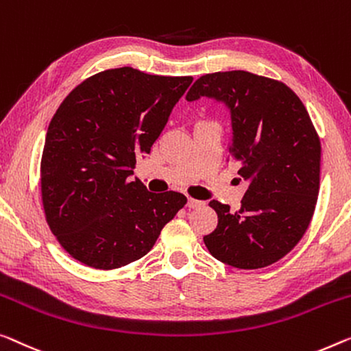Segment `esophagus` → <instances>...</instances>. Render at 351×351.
Listing matches in <instances>:
<instances>
[{
    "instance_id": "34e87169",
    "label": "esophagus",
    "mask_w": 351,
    "mask_h": 351,
    "mask_svg": "<svg viewBox=\"0 0 351 351\" xmlns=\"http://www.w3.org/2000/svg\"><path fill=\"white\" fill-rule=\"evenodd\" d=\"M202 205H203V203L200 200H193V198H189V200H187V208H191V209L200 208Z\"/></svg>"
}]
</instances>
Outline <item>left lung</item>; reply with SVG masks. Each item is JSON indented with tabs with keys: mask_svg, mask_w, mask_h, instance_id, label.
I'll list each match as a JSON object with an SVG mask.
<instances>
[{
	"mask_svg": "<svg viewBox=\"0 0 351 351\" xmlns=\"http://www.w3.org/2000/svg\"><path fill=\"white\" fill-rule=\"evenodd\" d=\"M209 97L230 110L228 159L249 182L241 209L209 202L217 227L203 238L209 254L239 269H258L300 243L320 189V138L301 99L285 83L245 71L202 75L189 102Z\"/></svg>",
	"mask_w": 351,
	"mask_h": 351,
	"instance_id": "1",
	"label": "left lung"
}]
</instances>
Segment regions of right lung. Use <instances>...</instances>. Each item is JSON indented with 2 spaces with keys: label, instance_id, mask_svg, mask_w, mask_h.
Here are the masks:
<instances>
[{
  "label": "right lung",
  "instance_id": "right-lung-1",
  "mask_svg": "<svg viewBox=\"0 0 351 351\" xmlns=\"http://www.w3.org/2000/svg\"><path fill=\"white\" fill-rule=\"evenodd\" d=\"M192 80L108 69L82 82L56 110L40 192L47 223L71 257L96 269L132 263L186 205L182 193H151L129 176Z\"/></svg>",
  "mask_w": 351,
  "mask_h": 351
}]
</instances>
